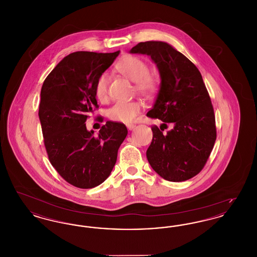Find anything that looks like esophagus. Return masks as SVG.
<instances>
[{"label": "esophagus", "mask_w": 257, "mask_h": 257, "mask_svg": "<svg viewBox=\"0 0 257 257\" xmlns=\"http://www.w3.org/2000/svg\"><path fill=\"white\" fill-rule=\"evenodd\" d=\"M126 126H127V128H128L129 130H133L135 127H136V125H135V124H133V123H129V124H127Z\"/></svg>", "instance_id": "obj_1"}]
</instances>
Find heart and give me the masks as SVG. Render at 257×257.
I'll return each instance as SVG.
<instances>
[{
    "label": "heart",
    "mask_w": 257,
    "mask_h": 257,
    "mask_svg": "<svg viewBox=\"0 0 257 257\" xmlns=\"http://www.w3.org/2000/svg\"><path fill=\"white\" fill-rule=\"evenodd\" d=\"M117 70L135 82L136 90L144 96L150 97L157 93L160 87L158 75L149 72L148 63L137 56H126L116 64ZM110 74L107 71L98 76L95 82L94 91L96 97L105 102L109 97ZM144 108L143 101L139 99L129 101H117L108 110V115L111 120L117 122L130 123L134 121Z\"/></svg>",
    "instance_id": "b5f03b06"
}]
</instances>
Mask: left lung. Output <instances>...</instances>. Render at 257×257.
<instances>
[{
	"label": "left lung",
	"mask_w": 257,
	"mask_h": 257,
	"mask_svg": "<svg viewBox=\"0 0 257 257\" xmlns=\"http://www.w3.org/2000/svg\"><path fill=\"white\" fill-rule=\"evenodd\" d=\"M130 53L150 56L162 80L158 97L147 116L164 123L160 128L151 126L153 138L147 160L164 179L188 180L202 171L217 138L214 108L201 74L166 42H140ZM167 122L175 127L166 135L162 126Z\"/></svg>",
	"instance_id": "left-lung-1"
}]
</instances>
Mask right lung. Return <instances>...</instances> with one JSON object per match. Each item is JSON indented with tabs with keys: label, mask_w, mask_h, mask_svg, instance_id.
Listing matches in <instances>:
<instances>
[{
	"label": "right lung",
	"mask_w": 257,
	"mask_h": 257,
	"mask_svg": "<svg viewBox=\"0 0 257 257\" xmlns=\"http://www.w3.org/2000/svg\"><path fill=\"white\" fill-rule=\"evenodd\" d=\"M118 55L119 51L72 53L58 63L41 87L38 115L50 163L77 188H94L109 177L128 133L121 122L107 121L97 136L86 126L89 114L98 109V76Z\"/></svg>",
	"instance_id": "add662e5"
}]
</instances>
